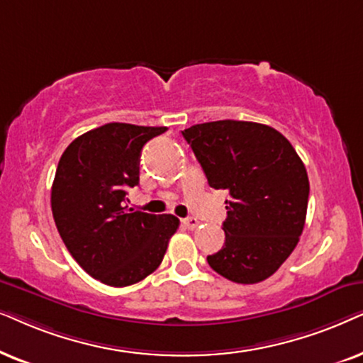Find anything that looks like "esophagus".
I'll list each match as a JSON object with an SVG mask.
<instances>
[{
  "label": "esophagus",
  "instance_id": "1",
  "mask_svg": "<svg viewBox=\"0 0 363 363\" xmlns=\"http://www.w3.org/2000/svg\"><path fill=\"white\" fill-rule=\"evenodd\" d=\"M182 224H184L187 229L194 230L197 225H199V220L194 219V217H186V219H182Z\"/></svg>",
  "mask_w": 363,
  "mask_h": 363
}]
</instances>
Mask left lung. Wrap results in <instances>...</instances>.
Listing matches in <instances>:
<instances>
[{"mask_svg": "<svg viewBox=\"0 0 363 363\" xmlns=\"http://www.w3.org/2000/svg\"><path fill=\"white\" fill-rule=\"evenodd\" d=\"M182 136L207 182L225 189V242L207 262L222 277L257 284L296 249L306 225L308 177L296 149L274 128L249 121L191 125Z\"/></svg>", "mask_w": 363, "mask_h": 363, "instance_id": "8db88e82", "label": "left lung"}]
</instances>
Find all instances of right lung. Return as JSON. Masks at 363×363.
<instances>
[{"mask_svg": "<svg viewBox=\"0 0 363 363\" xmlns=\"http://www.w3.org/2000/svg\"><path fill=\"white\" fill-rule=\"evenodd\" d=\"M166 129L104 124L76 138L57 164L51 187L57 232L76 262L106 286H133L152 274L179 227L172 214L124 206L129 187L139 184L144 144Z\"/></svg>", "mask_w": 363, "mask_h": 363, "instance_id": "1", "label": "right lung"}]
</instances>
